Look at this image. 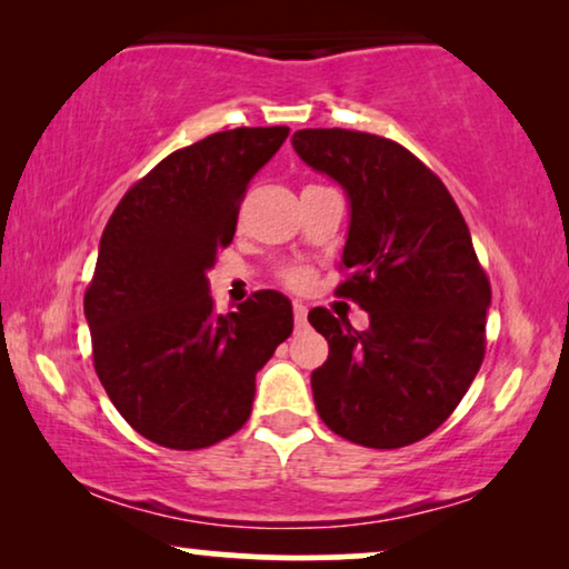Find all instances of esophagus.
<instances>
[{
  "label": "esophagus",
  "mask_w": 569,
  "mask_h": 569,
  "mask_svg": "<svg viewBox=\"0 0 569 569\" xmlns=\"http://www.w3.org/2000/svg\"><path fill=\"white\" fill-rule=\"evenodd\" d=\"M292 313H295V326H298V329H306V323H308V308L302 306L300 300H295Z\"/></svg>",
  "instance_id": "obj_1"
}]
</instances>
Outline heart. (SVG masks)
I'll return each mask as SVG.
<instances>
[{
    "label": "heart",
    "instance_id": "obj_1",
    "mask_svg": "<svg viewBox=\"0 0 569 569\" xmlns=\"http://www.w3.org/2000/svg\"><path fill=\"white\" fill-rule=\"evenodd\" d=\"M287 282H290L292 287H306L308 274H306V271H290V274H287Z\"/></svg>",
    "mask_w": 569,
    "mask_h": 569
}]
</instances>
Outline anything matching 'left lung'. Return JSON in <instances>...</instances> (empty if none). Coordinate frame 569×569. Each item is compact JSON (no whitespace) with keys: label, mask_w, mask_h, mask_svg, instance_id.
I'll list each match as a JSON object with an SVG mask.
<instances>
[{"label":"left lung","mask_w":569,"mask_h":569,"mask_svg":"<svg viewBox=\"0 0 569 569\" xmlns=\"http://www.w3.org/2000/svg\"><path fill=\"white\" fill-rule=\"evenodd\" d=\"M300 160L347 193L339 295L368 310L370 329L313 308L329 341L310 386L329 430L368 448H403L446 422L485 360L489 279L453 197L391 139L300 129Z\"/></svg>","instance_id":"8db88e82"}]
</instances>
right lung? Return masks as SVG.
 Returning a JSON list of instances; mask_svg holds the SVG:
<instances>
[{
	"mask_svg": "<svg viewBox=\"0 0 569 569\" xmlns=\"http://www.w3.org/2000/svg\"><path fill=\"white\" fill-rule=\"evenodd\" d=\"M287 127H240L158 162L108 220L84 318L119 415L162 448L197 450L251 417L259 372L292 333V302L261 290L214 313L207 271L236 236L240 199Z\"/></svg>",
	"mask_w": 569,
	"mask_h": 569,
	"instance_id": "add662e5",
	"label": "right lung"
}]
</instances>
